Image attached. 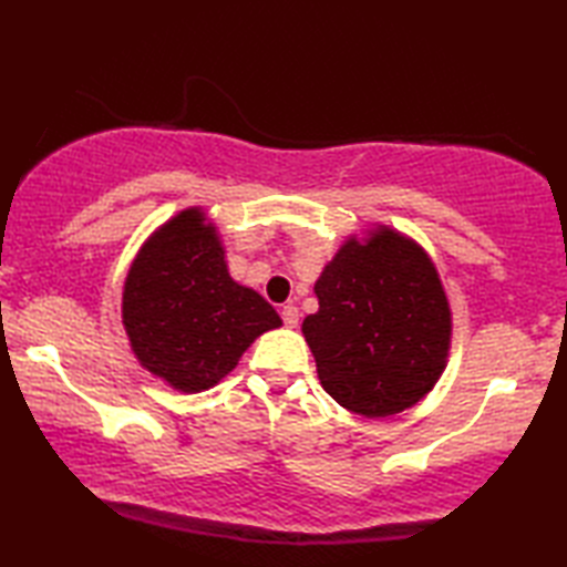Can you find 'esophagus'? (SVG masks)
I'll return each mask as SVG.
<instances>
[{
	"instance_id": "1",
	"label": "esophagus",
	"mask_w": 567,
	"mask_h": 567,
	"mask_svg": "<svg viewBox=\"0 0 567 567\" xmlns=\"http://www.w3.org/2000/svg\"><path fill=\"white\" fill-rule=\"evenodd\" d=\"M281 318H284V322L288 328H296L298 326V318H300V313H298V308L293 306V303H288V306H284L281 308Z\"/></svg>"
}]
</instances>
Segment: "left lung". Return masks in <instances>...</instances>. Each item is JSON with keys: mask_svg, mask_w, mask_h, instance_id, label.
<instances>
[{"mask_svg": "<svg viewBox=\"0 0 567 567\" xmlns=\"http://www.w3.org/2000/svg\"><path fill=\"white\" fill-rule=\"evenodd\" d=\"M303 320L322 389L364 419L431 394L453 344V308L435 261L401 229L372 223L344 237L313 286Z\"/></svg>", "mask_w": 567, "mask_h": 567, "instance_id": "8db88e82", "label": "left lung"}]
</instances>
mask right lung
I'll return each instance as SVG.
<instances>
[{
  "mask_svg": "<svg viewBox=\"0 0 567 567\" xmlns=\"http://www.w3.org/2000/svg\"><path fill=\"white\" fill-rule=\"evenodd\" d=\"M122 326L144 372L181 394H200L284 320L229 276L219 227L190 205L138 247L122 286Z\"/></svg>",
  "mask_w": 567,
  "mask_h": 567,
  "instance_id": "right-lung-1",
  "label": "right lung"
}]
</instances>
